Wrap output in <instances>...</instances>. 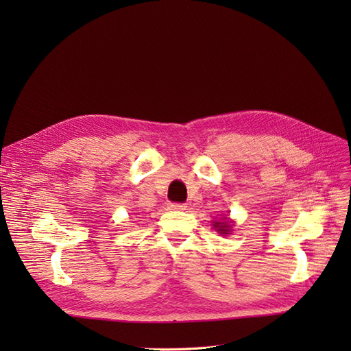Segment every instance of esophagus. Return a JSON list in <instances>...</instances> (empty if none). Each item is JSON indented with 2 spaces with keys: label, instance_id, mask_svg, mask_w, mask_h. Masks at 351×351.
I'll return each instance as SVG.
<instances>
[{
  "label": "esophagus",
  "instance_id": "34e87169",
  "mask_svg": "<svg viewBox=\"0 0 351 351\" xmlns=\"http://www.w3.org/2000/svg\"><path fill=\"white\" fill-rule=\"evenodd\" d=\"M169 208L174 210H184L187 206H186V204H169Z\"/></svg>",
  "mask_w": 351,
  "mask_h": 351
}]
</instances>
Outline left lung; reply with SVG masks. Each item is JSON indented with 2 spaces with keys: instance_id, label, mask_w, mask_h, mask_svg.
Here are the masks:
<instances>
[{
  "instance_id": "8db88e82",
  "label": "left lung",
  "mask_w": 351,
  "mask_h": 351,
  "mask_svg": "<svg viewBox=\"0 0 351 351\" xmlns=\"http://www.w3.org/2000/svg\"><path fill=\"white\" fill-rule=\"evenodd\" d=\"M219 224H221V222H217V226H215V227H218V226H219ZM228 227H230V226H227V224H224V226H221V227H218V230H219V231H224V232H226V231H228V230H227V228H228Z\"/></svg>"
}]
</instances>
